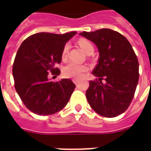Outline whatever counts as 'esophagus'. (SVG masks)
Returning <instances> with one entry per match:
<instances>
[{
  "mask_svg": "<svg viewBox=\"0 0 151 151\" xmlns=\"http://www.w3.org/2000/svg\"><path fill=\"white\" fill-rule=\"evenodd\" d=\"M73 83H74V84H75V85H78V83H79V81H78V80H73Z\"/></svg>",
  "mask_w": 151,
  "mask_h": 151,
  "instance_id": "esophagus-1",
  "label": "esophagus"
}]
</instances>
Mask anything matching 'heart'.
<instances>
[{"label": "heart", "mask_w": 151, "mask_h": 151, "mask_svg": "<svg viewBox=\"0 0 151 151\" xmlns=\"http://www.w3.org/2000/svg\"><path fill=\"white\" fill-rule=\"evenodd\" d=\"M78 45H80V47L82 48L84 52L85 53L88 54L89 52H93L94 48L89 41L85 40V39H80L78 41ZM69 46L67 45L64 46L62 51V58L65 59L68 52ZM88 70L87 66L85 65H81V64H78L76 63H73L71 62L70 63H68L63 70V74L64 77L68 78H73V79H80L83 77L84 73Z\"/></svg>", "instance_id": "obj_1"}]
</instances>
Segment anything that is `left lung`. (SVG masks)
I'll return each instance as SVG.
<instances>
[{"label": "left lung", "instance_id": "1", "mask_svg": "<svg viewBox=\"0 0 151 151\" xmlns=\"http://www.w3.org/2000/svg\"><path fill=\"white\" fill-rule=\"evenodd\" d=\"M80 35L97 46L98 64L92 71L97 78L89 81L86 98L101 116L117 117L129 108L139 81V62L131 44L110 29L82 32Z\"/></svg>", "mask_w": 151, "mask_h": 151}]
</instances>
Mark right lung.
<instances>
[{"mask_svg":"<svg viewBox=\"0 0 151 151\" xmlns=\"http://www.w3.org/2000/svg\"><path fill=\"white\" fill-rule=\"evenodd\" d=\"M77 34L37 33L23 41L13 63L15 88L20 99L34 114L50 115L67 104L75 88L70 79L51 81L48 75H59L57 64L61 63L66 43Z\"/></svg>","mask_w":151,"mask_h":151,"instance_id":"1","label":"right lung"}]
</instances>
